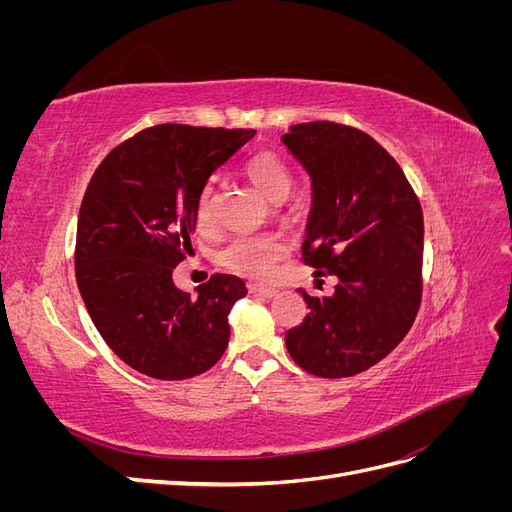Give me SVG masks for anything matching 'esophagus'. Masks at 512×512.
Returning <instances> with one entry per match:
<instances>
[{
  "label": "esophagus",
  "instance_id": "esophagus-1",
  "mask_svg": "<svg viewBox=\"0 0 512 512\" xmlns=\"http://www.w3.org/2000/svg\"><path fill=\"white\" fill-rule=\"evenodd\" d=\"M254 294H260V297H267V299H273V297H277V288H271V286H252L250 288Z\"/></svg>",
  "mask_w": 512,
  "mask_h": 512
}]
</instances>
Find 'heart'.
I'll use <instances>...</instances> for the list:
<instances>
[{
  "label": "heart",
  "instance_id": "obj_1",
  "mask_svg": "<svg viewBox=\"0 0 512 512\" xmlns=\"http://www.w3.org/2000/svg\"><path fill=\"white\" fill-rule=\"evenodd\" d=\"M245 177L254 183V188L269 198L271 203H282L294 185V173L290 164L275 151H258L245 162ZM196 224L200 230L213 226V188L200 192L196 200ZM286 254V245L277 235H239L230 239L218 254V262L243 277L262 280L269 277Z\"/></svg>",
  "mask_w": 512,
  "mask_h": 512
}]
</instances>
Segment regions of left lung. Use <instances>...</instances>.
<instances>
[{
	"label": "left lung",
	"mask_w": 512,
	"mask_h": 512,
	"mask_svg": "<svg viewBox=\"0 0 512 512\" xmlns=\"http://www.w3.org/2000/svg\"><path fill=\"white\" fill-rule=\"evenodd\" d=\"M282 141L312 177L303 262L339 280L331 297L299 290L309 314L286 333V348L309 374L356 376L399 346L421 307L423 209L401 166L363 130L309 121Z\"/></svg>",
	"instance_id": "1"
}]
</instances>
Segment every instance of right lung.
Listing matches in <instances>:
<instances>
[{
	"label": "right lung",
	"mask_w": 512,
	"mask_h": 512,
	"mask_svg": "<svg viewBox=\"0 0 512 512\" xmlns=\"http://www.w3.org/2000/svg\"><path fill=\"white\" fill-rule=\"evenodd\" d=\"M254 134L160 123L117 145L87 185L76 284L108 348L145 376H198L228 346V312L247 292L243 280L215 273L192 297L173 271L192 252L200 192Z\"/></svg>",
	"instance_id": "right-lung-1"
}]
</instances>
